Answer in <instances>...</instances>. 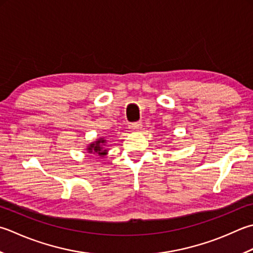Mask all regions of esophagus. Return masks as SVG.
<instances>
[{
	"label": "esophagus",
	"instance_id": "esophagus-1",
	"mask_svg": "<svg viewBox=\"0 0 253 253\" xmlns=\"http://www.w3.org/2000/svg\"><path fill=\"white\" fill-rule=\"evenodd\" d=\"M141 126H142V124L140 122H137V123H131L129 125V128L133 131H137V130L140 129Z\"/></svg>",
	"mask_w": 253,
	"mask_h": 253
}]
</instances>
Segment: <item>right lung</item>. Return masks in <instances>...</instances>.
Returning a JSON list of instances; mask_svg holds the SVG:
<instances>
[{"instance_id": "add662e5", "label": "right lung", "mask_w": 253, "mask_h": 253, "mask_svg": "<svg viewBox=\"0 0 253 253\" xmlns=\"http://www.w3.org/2000/svg\"><path fill=\"white\" fill-rule=\"evenodd\" d=\"M104 143H106V140L104 138H100L96 141H94L87 146L86 150L88 153H97L100 157H104L107 155V149L104 148Z\"/></svg>"}]
</instances>
